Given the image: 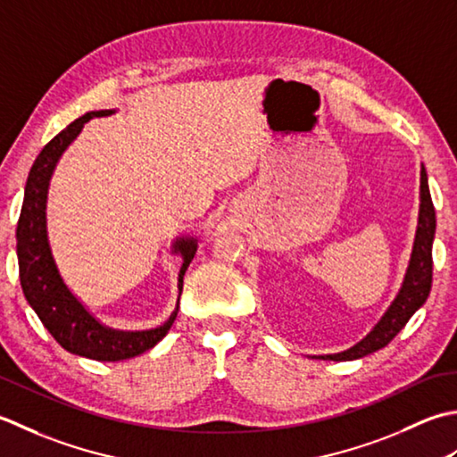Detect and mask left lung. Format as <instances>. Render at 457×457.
I'll return each mask as SVG.
<instances>
[{
	"label": "left lung",
	"mask_w": 457,
	"mask_h": 457,
	"mask_svg": "<svg viewBox=\"0 0 457 457\" xmlns=\"http://www.w3.org/2000/svg\"><path fill=\"white\" fill-rule=\"evenodd\" d=\"M436 235V211L428 187V175L422 165L420 170V207H418V225L414 235V245L411 260H408L406 272L400 284L395 300L390 302L386 312L380 315L365 337L357 341L355 345L331 355H320L318 359L329 361H353L370 355L378 349L386 347L395 335L404 328L408 320L420 310L430 295L432 287V245Z\"/></svg>",
	"instance_id": "obj_1"
}]
</instances>
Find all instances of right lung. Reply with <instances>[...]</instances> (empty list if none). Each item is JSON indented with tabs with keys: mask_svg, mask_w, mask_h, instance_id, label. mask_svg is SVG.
Wrapping results in <instances>:
<instances>
[{
	"mask_svg": "<svg viewBox=\"0 0 457 457\" xmlns=\"http://www.w3.org/2000/svg\"><path fill=\"white\" fill-rule=\"evenodd\" d=\"M116 110H92L74 120L46 144L31 167L25 183L23 207L17 222V262H20V280L23 295L31 310L41 320L45 329L54 341L72 355L95 361H124L142 355L160 343L179 312V295L183 292V276L187 272L191 260L197 253V237L185 235L171 242L170 253L181 258V268L177 274V305L173 313L162 325L152 329L126 331L108 328L95 318L88 307L79 300L69 284L64 282L57 260L53 256L49 228H46V199L53 173L62 154L79 137L87 122L92 118L112 116Z\"/></svg>",
	"mask_w": 457,
	"mask_h": 457,
	"instance_id": "right-lung-1",
	"label": "right lung"
}]
</instances>
